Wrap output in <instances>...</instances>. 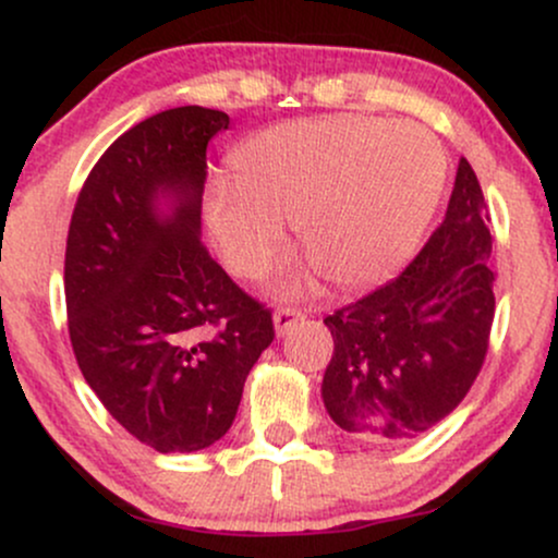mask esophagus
Here are the masks:
<instances>
[{
	"label": "esophagus",
	"instance_id": "esophagus-1",
	"mask_svg": "<svg viewBox=\"0 0 558 558\" xmlns=\"http://www.w3.org/2000/svg\"><path fill=\"white\" fill-rule=\"evenodd\" d=\"M301 319H304V312L293 310V306H280V310L272 315V323H275V330H278V336H286L288 330L296 328Z\"/></svg>",
	"mask_w": 558,
	"mask_h": 558
}]
</instances>
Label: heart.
Wrapping results in <instances>:
<instances>
[{
	"label": "heart",
	"instance_id": "obj_1",
	"mask_svg": "<svg viewBox=\"0 0 558 558\" xmlns=\"http://www.w3.org/2000/svg\"><path fill=\"white\" fill-rule=\"evenodd\" d=\"M230 181L207 198V228L230 270H270L288 220L299 252L332 288L364 291L417 252L444 194L446 151L420 125L299 120L235 146ZM306 283L299 275L288 291Z\"/></svg>",
	"mask_w": 558,
	"mask_h": 558
}]
</instances>
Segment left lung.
Instances as JSON below:
<instances>
[{"label":"left lung","mask_w":558,"mask_h":558,"mask_svg":"<svg viewBox=\"0 0 558 558\" xmlns=\"http://www.w3.org/2000/svg\"><path fill=\"white\" fill-rule=\"evenodd\" d=\"M488 222L475 170L459 159L444 222L407 270L325 317L336 349L323 401L345 433L401 444L462 403L496 315Z\"/></svg>","instance_id":"1"}]
</instances>
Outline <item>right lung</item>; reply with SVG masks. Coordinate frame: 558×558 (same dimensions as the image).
<instances>
[{"instance_id":"add662e5","label":"right lung","mask_w":558,"mask_h":558,"mask_svg":"<svg viewBox=\"0 0 558 558\" xmlns=\"http://www.w3.org/2000/svg\"><path fill=\"white\" fill-rule=\"evenodd\" d=\"M230 118L175 107L125 131L83 183L68 230V330L86 383L159 453L228 433L272 343V312L202 239L207 144Z\"/></svg>"}]
</instances>
